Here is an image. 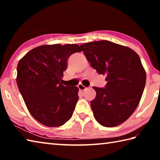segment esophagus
Returning <instances> with one entry per match:
<instances>
[{"label": "esophagus", "mask_w": 160, "mask_h": 160, "mask_svg": "<svg viewBox=\"0 0 160 160\" xmlns=\"http://www.w3.org/2000/svg\"><path fill=\"white\" fill-rule=\"evenodd\" d=\"M78 87V88H79V90H82V91L85 90L86 89H87L86 87H85L83 85H82V84H79Z\"/></svg>", "instance_id": "esophagus-1"}]
</instances>
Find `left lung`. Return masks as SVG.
<instances>
[{"label": "left lung", "instance_id": "left-lung-1", "mask_svg": "<svg viewBox=\"0 0 160 160\" xmlns=\"http://www.w3.org/2000/svg\"><path fill=\"white\" fill-rule=\"evenodd\" d=\"M80 47L91 66L107 77L105 88L93 87L97 93L91 101L94 118L105 127L120 125L138 106L145 86L146 72L139 56L131 48L107 40Z\"/></svg>", "mask_w": 160, "mask_h": 160}]
</instances>
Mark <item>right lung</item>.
Returning a JSON list of instances; mask_svg holds the SVG:
<instances>
[{
    "mask_svg": "<svg viewBox=\"0 0 160 160\" xmlns=\"http://www.w3.org/2000/svg\"><path fill=\"white\" fill-rule=\"evenodd\" d=\"M81 51L76 44L42 45L19 61V90L29 113L43 125L58 127L72 117L79 89L64 86L61 81L69 56Z\"/></svg>",
    "mask_w": 160,
    "mask_h": 160,
    "instance_id": "add662e5",
    "label": "right lung"
}]
</instances>
